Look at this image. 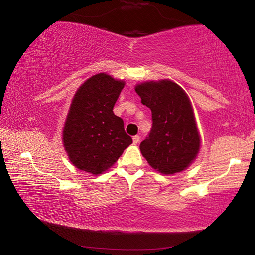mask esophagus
Listing matches in <instances>:
<instances>
[{"mask_svg": "<svg viewBox=\"0 0 255 255\" xmlns=\"http://www.w3.org/2000/svg\"><path fill=\"white\" fill-rule=\"evenodd\" d=\"M139 140H140V137L138 136V135H136V136H133V137H132V141H133V144H138V143H139Z\"/></svg>", "mask_w": 255, "mask_h": 255, "instance_id": "1", "label": "esophagus"}]
</instances>
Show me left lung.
I'll use <instances>...</instances> for the list:
<instances>
[{"instance_id": "1", "label": "left lung", "mask_w": 255, "mask_h": 255, "mask_svg": "<svg viewBox=\"0 0 255 255\" xmlns=\"http://www.w3.org/2000/svg\"><path fill=\"white\" fill-rule=\"evenodd\" d=\"M141 103L152 110V129L140 152L154 170L174 174L187 169L200 146L189 98L174 82L163 80L136 86Z\"/></svg>"}]
</instances>
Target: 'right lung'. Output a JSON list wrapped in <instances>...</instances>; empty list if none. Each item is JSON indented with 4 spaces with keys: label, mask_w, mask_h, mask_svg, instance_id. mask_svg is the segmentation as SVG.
<instances>
[{
    "label": "right lung",
    "mask_w": 255,
    "mask_h": 255,
    "mask_svg": "<svg viewBox=\"0 0 255 255\" xmlns=\"http://www.w3.org/2000/svg\"><path fill=\"white\" fill-rule=\"evenodd\" d=\"M124 81L100 73L86 80L73 98L63 131V143L71 162L92 174L117 162L132 143L124 120L114 114V106Z\"/></svg>",
    "instance_id": "add662e5"
}]
</instances>
